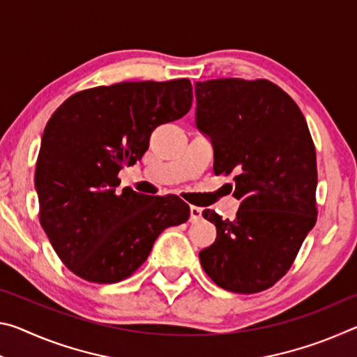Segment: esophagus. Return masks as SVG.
I'll use <instances>...</instances> for the list:
<instances>
[{
    "label": "esophagus",
    "instance_id": "34e87169",
    "mask_svg": "<svg viewBox=\"0 0 357 357\" xmlns=\"http://www.w3.org/2000/svg\"><path fill=\"white\" fill-rule=\"evenodd\" d=\"M202 217H203V209H202V208L190 206V222H192V223L200 222Z\"/></svg>",
    "mask_w": 357,
    "mask_h": 357
}]
</instances>
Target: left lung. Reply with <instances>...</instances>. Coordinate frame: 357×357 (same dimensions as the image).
I'll use <instances>...</instances> for the list:
<instances>
[{"label":"left lung","mask_w":357,"mask_h":357,"mask_svg":"<svg viewBox=\"0 0 357 357\" xmlns=\"http://www.w3.org/2000/svg\"><path fill=\"white\" fill-rule=\"evenodd\" d=\"M197 129L211 138L215 174H234L236 219L206 209L217 228L204 273L233 293L273 287L317 222V154L296 102L268 80L195 83Z\"/></svg>","instance_id":"8db88e82"}]
</instances>
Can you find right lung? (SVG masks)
<instances>
[{
    "mask_svg": "<svg viewBox=\"0 0 357 357\" xmlns=\"http://www.w3.org/2000/svg\"><path fill=\"white\" fill-rule=\"evenodd\" d=\"M190 105L187 78L123 82L70 96L48 119L34 174L39 219L75 275L123 280L146 261L165 228L189 219L179 198L116 187L119 170L142 159L157 126L183 118Z\"/></svg>",
    "mask_w": 357,
    "mask_h": 357,
    "instance_id": "add662e5",
    "label": "right lung"
}]
</instances>
